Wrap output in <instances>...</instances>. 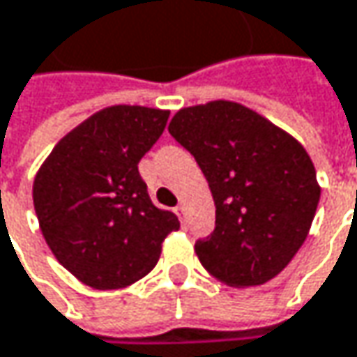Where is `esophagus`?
Segmentation results:
<instances>
[{
	"label": "esophagus",
	"mask_w": 357,
	"mask_h": 357,
	"mask_svg": "<svg viewBox=\"0 0 357 357\" xmlns=\"http://www.w3.org/2000/svg\"><path fill=\"white\" fill-rule=\"evenodd\" d=\"M174 213L181 218V222H187V207L185 205H176L174 207Z\"/></svg>",
	"instance_id": "obj_1"
}]
</instances>
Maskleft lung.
<instances>
[{
  "label": "left lung",
  "instance_id": "8db88e82",
  "mask_svg": "<svg viewBox=\"0 0 357 357\" xmlns=\"http://www.w3.org/2000/svg\"><path fill=\"white\" fill-rule=\"evenodd\" d=\"M168 131L197 160L215 203L211 236L195 243L201 265L236 288L273 280L306 241L321 199L302 144L228 100L181 109Z\"/></svg>",
  "mask_w": 357,
  "mask_h": 357
}]
</instances>
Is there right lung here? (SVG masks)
<instances>
[{
	"instance_id": "1",
	"label": "right lung",
	"mask_w": 357,
	"mask_h": 357,
	"mask_svg": "<svg viewBox=\"0 0 357 357\" xmlns=\"http://www.w3.org/2000/svg\"><path fill=\"white\" fill-rule=\"evenodd\" d=\"M168 111L102 109L53 148L32 199L57 261L94 290H119L156 267L164 238L181 228L156 207L137 164L162 135Z\"/></svg>"
}]
</instances>
